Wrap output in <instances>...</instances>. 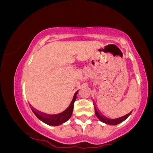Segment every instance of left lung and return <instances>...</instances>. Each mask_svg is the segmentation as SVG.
Returning <instances> with one entry per match:
<instances>
[{
	"instance_id": "obj_1",
	"label": "left lung",
	"mask_w": 153,
	"mask_h": 153,
	"mask_svg": "<svg viewBox=\"0 0 153 153\" xmlns=\"http://www.w3.org/2000/svg\"><path fill=\"white\" fill-rule=\"evenodd\" d=\"M95 114H96V117L99 119L101 122H102L103 123L106 124H109V125H117V124H119V123L124 122L126 119H127V117L130 115V113L127 114L123 116V117H119V118H111V117H108L107 115L104 116L103 115L101 112L99 111V110H98L97 108L95 107Z\"/></svg>"
}]
</instances>
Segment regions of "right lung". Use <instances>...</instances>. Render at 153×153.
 Returning a JSON list of instances; mask_svg holds the SVG:
<instances>
[{
  "label": "right lung",
  "mask_w": 153,
  "mask_h": 153,
  "mask_svg": "<svg viewBox=\"0 0 153 153\" xmlns=\"http://www.w3.org/2000/svg\"><path fill=\"white\" fill-rule=\"evenodd\" d=\"M78 91L75 93L74 96H73V100L71 101V103L68 106L64 111L61 113L57 114H44L42 112H40L39 111L34 109V108H31V110L34 112L39 119L42 122H45V124L51 126H58L63 124L68 120L71 117L73 111V106H74V102L76 99V95L78 94Z\"/></svg>",
  "instance_id": "obj_1"
}]
</instances>
